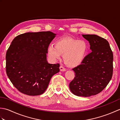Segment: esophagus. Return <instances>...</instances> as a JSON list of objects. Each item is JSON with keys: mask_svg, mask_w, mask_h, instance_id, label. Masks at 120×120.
I'll use <instances>...</instances> for the list:
<instances>
[{"mask_svg": "<svg viewBox=\"0 0 120 120\" xmlns=\"http://www.w3.org/2000/svg\"><path fill=\"white\" fill-rule=\"evenodd\" d=\"M60 71H61V72H64V71H67V70H66V68H65L62 65H61L60 67Z\"/></svg>", "mask_w": 120, "mask_h": 120, "instance_id": "1", "label": "esophagus"}]
</instances>
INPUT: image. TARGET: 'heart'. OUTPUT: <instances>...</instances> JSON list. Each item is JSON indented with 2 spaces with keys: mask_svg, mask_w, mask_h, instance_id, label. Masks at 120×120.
Here are the masks:
<instances>
[{
  "mask_svg": "<svg viewBox=\"0 0 120 120\" xmlns=\"http://www.w3.org/2000/svg\"><path fill=\"white\" fill-rule=\"evenodd\" d=\"M88 48V44L86 40L66 37L58 40L55 46H48L47 53L53 61L60 59L61 55H63L65 62L71 67H75L82 62Z\"/></svg>",
  "mask_w": 120,
  "mask_h": 120,
  "instance_id": "b5f03b06",
  "label": "heart"
}]
</instances>
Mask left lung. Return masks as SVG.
<instances>
[{"instance_id": "left-lung-1", "label": "left lung", "mask_w": 120, "mask_h": 120, "mask_svg": "<svg viewBox=\"0 0 120 120\" xmlns=\"http://www.w3.org/2000/svg\"><path fill=\"white\" fill-rule=\"evenodd\" d=\"M82 35L90 43L92 52L73 68L75 76L69 87L75 95L89 97L102 91L111 79L113 57L106 39L95 34Z\"/></svg>"}]
</instances>
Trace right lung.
<instances>
[{
    "label": "right lung",
    "mask_w": 120,
    "mask_h": 120,
    "mask_svg": "<svg viewBox=\"0 0 120 120\" xmlns=\"http://www.w3.org/2000/svg\"><path fill=\"white\" fill-rule=\"evenodd\" d=\"M51 31L27 32L15 37L6 53V72L19 92L36 96L46 90L59 64L47 61V48L56 37Z\"/></svg>",
    "instance_id": "right-lung-1"
}]
</instances>
